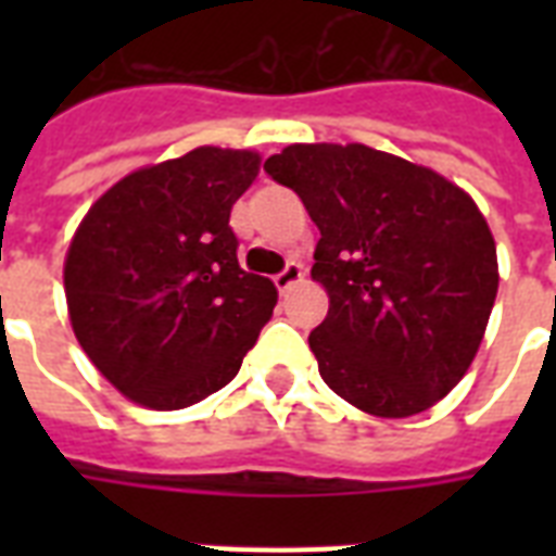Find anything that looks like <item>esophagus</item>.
Listing matches in <instances>:
<instances>
[{
  "label": "esophagus",
  "mask_w": 556,
  "mask_h": 556,
  "mask_svg": "<svg viewBox=\"0 0 556 556\" xmlns=\"http://www.w3.org/2000/svg\"><path fill=\"white\" fill-rule=\"evenodd\" d=\"M300 279H303V265H300V262H288L286 268L274 277V286L279 288V294H286V291H291Z\"/></svg>",
  "instance_id": "obj_1"
}]
</instances>
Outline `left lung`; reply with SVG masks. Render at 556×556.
<instances>
[{
    "instance_id": "left-lung-1",
    "label": "left lung",
    "mask_w": 556,
    "mask_h": 556,
    "mask_svg": "<svg viewBox=\"0 0 556 556\" xmlns=\"http://www.w3.org/2000/svg\"><path fill=\"white\" fill-rule=\"evenodd\" d=\"M265 173L320 230L312 277L329 314L308 346L323 380L380 418L430 409L473 364L500 288L476 201L364 143H291Z\"/></svg>"
}]
</instances>
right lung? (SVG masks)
<instances>
[{
    "label": "right lung",
    "instance_id": "1",
    "mask_svg": "<svg viewBox=\"0 0 556 556\" xmlns=\"http://www.w3.org/2000/svg\"><path fill=\"white\" fill-rule=\"evenodd\" d=\"M260 173L248 150L199 147L103 192L65 256L72 329L135 404L181 409L236 378L277 305L239 268L230 207Z\"/></svg>",
    "mask_w": 556,
    "mask_h": 556
}]
</instances>
